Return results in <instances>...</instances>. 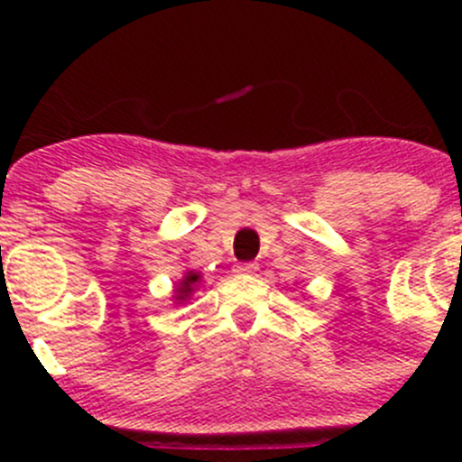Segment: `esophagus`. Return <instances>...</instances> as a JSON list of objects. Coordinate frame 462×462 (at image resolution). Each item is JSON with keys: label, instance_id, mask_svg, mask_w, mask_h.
Segmentation results:
<instances>
[{"label": "esophagus", "instance_id": "34e87169", "mask_svg": "<svg viewBox=\"0 0 462 462\" xmlns=\"http://www.w3.org/2000/svg\"><path fill=\"white\" fill-rule=\"evenodd\" d=\"M256 271H259L256 263H238V266H236V273H240V275H254Z\"/></svg>", "mask_w": 462, "mask_h": 462}]
</instances>
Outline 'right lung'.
Instances as JSON below:
<instances>
[{
	"instance_id": "obj_1",
	"label": "right lung",
	"mask_w": 462,
	"mask_h": 462,
	"mask_svg": "<svg viewBox=\"0 0 462 462\" xmlns=\"http://www.w3.org/2000/svg\"><path fill=\"white\" fill-rule=\"evenodd\" d=\"M199 282H201V275H199V273L194 271L187 273V275L180 280V284H178V289H175V300H187Z\"/></svg>"
}]
</instances>
